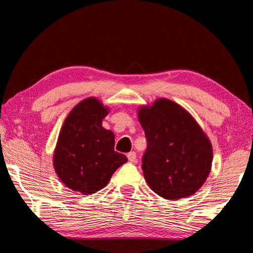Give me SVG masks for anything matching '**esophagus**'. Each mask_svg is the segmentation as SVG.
<instances>
[{"label": "esophagus", "instance_id": "esophagus-1", "mask_svg": "<svg viewBox=\"0 0 253 253\" xmlns=\"http://www.w3.org/2000/svg\"><path fill=\"white\" fill-rule=\"evenodd\" d=\"M127 158L130 161V162H136V158H137L136 152H129L127 154Z\"/></svg>", "mask_w": 253, "mask_h": 253}]
</instances>
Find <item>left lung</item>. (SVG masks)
<instances>
[{
	"instance_id": "8db88e82",
	"label": "left lung",
	"mask_w": 253,
	"mask_h": 253,
	"mask_svg": "<svg viewBox=\"0 0 253 253\" xmlns=\"http://www.w3.org/2000/svg\"><path fill=\"white\" fill-rule=\"evenodd\" d=\"M138 117L148 143L141 168L150 188L169 200L192 196L211 170L213 152L206 133L168 99L140 107Z\"/></svg>"
}]
</instances>
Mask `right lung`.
<instances>
[{"instance_id": "obj_1", "label": "right lung", "mask_w": 253, "mask_h": 253, "mask_svg": "<svg viewBox=\"0 0 253 253\" xmlns=\"http://www.w3.org/2000/svg\"><path fill=\"white\" fill-rule=\"evenodd\" d=\"M109 110L94 98L80 102L64 122L53 164L66 187L91 195L107 185L127 158L114 150L115 137L102 127Z\"/></svg>"}]
</instances>
